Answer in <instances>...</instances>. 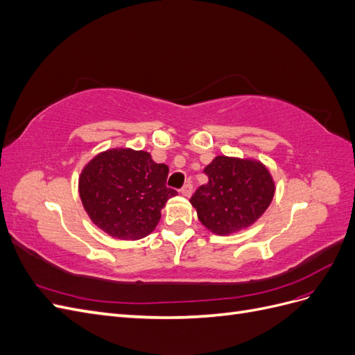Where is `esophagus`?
<instances>
[{
	"instance_id": "esophagus-1",
	"label": "esophagus",
	"mask_w": 355,
	"mask_h": 355,
	"mask_svg": "<svg viewBox=\"0 0 355 355\" xmlns=\"http://www.w3.org/2000/svg\"><path fill=\"white\" fill-rule=\"evenodd\" d=\"M180 192H182V196H184V197H191V194H192V185L191 184H187L184 188H182L180 189Z\"/></svg>"
}]
</instances>
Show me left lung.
Listing matches in <instances>:
<instances>
[{"instance_id":"1","label":"left lung","mask_w":355,"mask_h":355,"mask_svg":"<svg viewBox=\"0 0 355 355\" xmlns=\"http://www.w3.org/2000/svg\"><path fill=\"white\" fill-rule=\"evenodd\" d=\"M207 184L191 198L200 222L216 235L247 230L259 219L275 194V182L259 159L218 155L204 167Z\"/></svg>"}]
</instances>
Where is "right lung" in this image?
I'll list each match as a JSON object with an SVG mask.
<instances>
[{
    "label": "right lung",
    "instance_id": "right-lung-1",
    "mask_svg": "<svg viewBox=\"0 0 355 355\" xmlns=\"http://www.w3.org/2000/svg\"><path fill=\"white\" fill-rule=\"evenodd\" d=\"M168 167L146 151L111 148L94 155L81 170L78 192L90 220L118 240H141L161 219L168 198Z\"/></svg>",
    "mask_w": 355,
    "mask_h": 355
}]
</instances>
